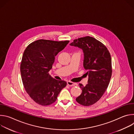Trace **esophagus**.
<instances>
[{"mask_svg": "<svg viewBox=\"0 0 134 134\" xmlns=\"http://www.w3.org/2000/svg\"><path fill=\"white\" fill-rule=\"evenodd\" d=\"M67 84L69 85V86H75L76 85V84L75 83H74V82H72L71 81H68L67 82Z\"/></svg>", "mask_w": 134, "mask_h": 134, "instance_id": "esophagus-1", "label": "esophagus"}]
</instances>
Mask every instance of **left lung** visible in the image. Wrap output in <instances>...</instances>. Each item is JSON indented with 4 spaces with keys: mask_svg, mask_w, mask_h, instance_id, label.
Wrapping results in <instances>:
<instances>
[{
    "mask_svg": "<svg viewBox=\"0 0 134 134\" xmlns=\"http://www.w3.org/2000/svg\"><path fill=\"white\" fill-rule=\"evenodd\" d=\"M70 45L83 50V66L88 76L85 86L79 84L82 92L76 100L84 106L93 105L101 99L109 85L112 75L110 53L102 42L89 36L75 39Z\"/></svg>",
    "mask_w": 134,
    "mask_h": 134,
    "instance_id": "obj_1",
    "label": "left lung"
}]
</instances>
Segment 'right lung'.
<instances>
[{"label":"right lung","instance_id":"obj_1","mask_svg":"<svg viewBox=\"0 0 134 134\" xmlns=\"http://www.w3.org/2000/svg\"><path fill=\"white\" fill-rule=\"evenodd\" d=\"M69 42L40 39L25 49L20 66L22 80L25 91L36 103L43 106L52 104L67 85L66 82L51 77L49 71L55 57Z\"/></svg>","mask_w":134,"mask_h":134}]
</instances>
